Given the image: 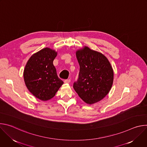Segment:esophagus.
<instances>
[{"mask_svg": "<svg viewBox=\"0 0 147 147\" xmlns=\"http://www.w3.org/2000/svg\"><path fill=\"white\" fill-rule=\"evenodd\" d=\"M70 82V79H66V80H65L64 81L65 83H69Z\"/></svg>", "mask_w": 147, "mask_h": 147, "instance_id": "obj_1", "label": "esophagus"}]
</instances>
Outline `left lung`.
<instances>
[{
    "label": "left lung",
    "mask_w": 147,
    "mask_h": 147,
    "mask_svg": "<svg viewBox=\"0 0 147 147\" xmlns=\"http://www.w3.org/2000/svg\"><path fill=\"white\" fill-rule=\"evenodd\" d=\"M80 65L77 81L73 88L81 99L88 104L102 100L110 91L113 71L107 57L87 47L76 52Z\"/></svg>",
    "instance_id": "left-lung-1"
}]
</instances>
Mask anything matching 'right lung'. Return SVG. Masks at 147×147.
<instances>
[{
    "label": "right lung",
    "mask_w": 147,
    "mask_h": 147,
    "mask_svg": "<svg viewBox=\"0 0 147 147\" xmlns=\"http://www.w3.org/2000/svg\"><path fill=\"white\" fill-rule=\"evenodd\" d=\"M56 56L55 50L45 48L32 55L26 65L23 76L26 87L40 100L52 98L63 84L53 64Z\"/></svg>",
    "instance_id": "right-lung-1"
}]
</instances>
